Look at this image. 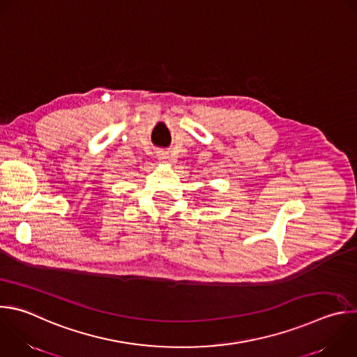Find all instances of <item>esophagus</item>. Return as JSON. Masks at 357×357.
Returning <instances> with one entry per match:
<instances>
[{
  "label": "esophagus",
  "instance_id": "34e87169",
  "mask_svg": "<svg viewBox=\"0 0 357 357\" xmlns=\"http://www.w3.org/2000/svg\"><path fill=\"white\" fill-rule=\"evenodd\" d=\"M168 158H169V154H168L167 151H158V153H157V160L165 162Z\"/></svg>",
  "mask_w": 357,
  "mask_h": 357
}]
</instances>
